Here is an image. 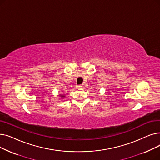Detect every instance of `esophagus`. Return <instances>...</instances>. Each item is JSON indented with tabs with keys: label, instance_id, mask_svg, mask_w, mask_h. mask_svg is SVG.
Segmentation results:
<instances>
[{
	"label": "esophagus",
	"instance_id": "obj_1",
	"mask_svg": "<svg viewBox=\"0 0 160 160\" xmlns=\"http://www.w3.org/2000/svg\"><path fill=\"white\" fill-rule=\"evenodd\" d=\"M76 87H77L78 88H82V85H76Z\"/></svg>",
	"mask_w": 160,
	"mask_h": 160
}]
</instances>
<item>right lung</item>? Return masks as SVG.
I'll list each match as a JSON object with an SVG mask.
<instances>
[{"instance_id":"right-lung-1","label":"right lung","mask_w":160,"mask_h":160,"mask_svg":"<svg viewBox=\"0 0 160 160\" xmlns=\"http://www.w3.org/2000/svg\"><path fill=\"white\" fill-rule=\"evenodd\" d=\"M62 97H64V96H62Z\"/></svg>"}]
</instances>
